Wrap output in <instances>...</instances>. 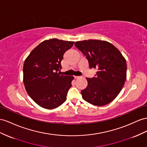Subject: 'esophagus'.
I'll use <instances>...</instances> for the list:
<instances>
[{
  "instance_id": "esophagus-1",
  "label": "esophagus",
  "mask_w": 147,
  "mask_h": 147,
  "mask_svg": "<svg viewBox=\"0 0 147 147\" xmlns=\"http://www.w3.org/2000/svg\"><path fill=\"white\" fill-rule=\"evenodd\" d=\"M80 78V76H74L75 79H78V78Z\"/></svg>"
}]
</instances>
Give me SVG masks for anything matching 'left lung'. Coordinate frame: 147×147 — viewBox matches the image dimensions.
Wrapping results in <instances>:
<instances>
[{
    "mask_svg": "<svg viewBox=\"0 0 147 147\" xmlns=\"http://www.w3.org/2000/svg\"><path fill=\"white\" fill-rule=\"evenodd\" d=\"M75 46L87 58L90 68L97 69V76L86 78L88 86L81 91L86 102L97 106L115 99L127 78V63L120 51L104 40H89L75 42Z\"/></svg>",
    "mask_w": 147,
    "mask_h": 147,
    "instance_id": "left-lung-1",
    "label": "left lung"
}]
</instances>
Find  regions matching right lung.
<instances>
[{
    "instance_id": "right-lung-1",
    "label": "right lung",
    "mask_w": 147,
    "mask_h": 147,
    "mask_svg": "<svg viewBox=\"0 0 147 147\" xmlns=\"http://www.w3.org/2000/svg\"><path fill=\"white\" fill-rule=\"evenodd\" d=\"M74 41L52 38L30 52L24 65V84L28 94L40 107L53 109L66 100L73 76L59 74L65 53Z\"/></svg>"
}]
</instances>
